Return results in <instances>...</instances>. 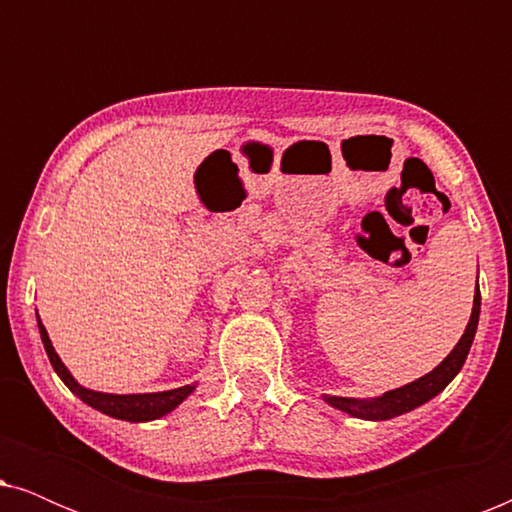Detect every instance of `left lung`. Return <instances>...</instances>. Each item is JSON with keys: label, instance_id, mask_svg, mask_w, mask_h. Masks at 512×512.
<instances>
[{"label": "left lung", "instance_id": "obj_1", "mask_svg": "<svg viewBox=\"0 0 512 512\" xmlns=\"http://www.w3.org/2000/svg\"><path fill=\"white\" fill-rule=\"evenodd\" d=\"M478 319H480V291L475 284V296H473V310L471 319H468L466 331L461 335L457 345L443 361L438 363L431 373L419 377L415 382L403 384V387L384 391L382 396L375 398H349V396H328L324 394V403L331 405L335 410L347 412L356 419H368V422H384V419L405 415V412L419 408V405L429 403L431 398H436L454 377L459 375V370L464 368L466 356L471 352L475 331H478Z\"/></svg>", "mask_w": 512, "mask_h": 512}]
</instances>
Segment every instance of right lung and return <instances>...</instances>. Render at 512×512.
Segmentation results:
<instances>
[{
	"label": "right lung",
	"instance_id": "1",
	"mask_svg": "<svg viewBox=\"0 0 512 512\" xmlns=\"http://www.w3.org/2000/svg\"><path fill=\"white\" fill-rule=\"evenodd\" d=\"M37 326L41 342H44V349L48 354V361L65 387L72 391L74 396H79L83 403L90 405V408L100 410L102 415H109L114 419H123V422H153V419H160L170 415L172 410H177L181 403L186 401L188 396L193 394L198 384H186V387L170 389V391H153V394H107V391H95L83 387V384L76 382V377L69 373V368L62 363V359L55 352L51 338H48L46 326L41 324L37 314Z\"/></svg>",
	"mask_w": 512,
	"mask_h": 512
}]
</instances>
